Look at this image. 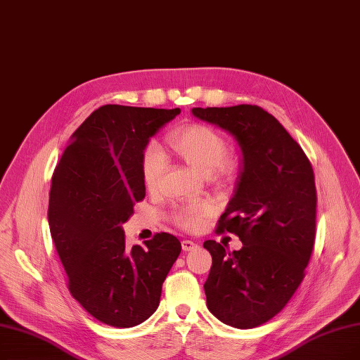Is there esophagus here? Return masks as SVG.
I'll list each match as a JSON object with an SVG mask.
<instances>
[{
  "label": "esophagus",
  "mask_w": 360,
  "mask_h": 360,
  "mask_svg": "<svg viewBox=\"0 0 360 360\" xmlns=\"http://www.w3.org/2000/svg\"><path fill=\"white\" fill-rule=\"evenodd\" d=\"M181 244H182V250H184V252H193L194 248L198 247L197 243H194V241H191V240H184Z\"/></svg>",
  "instance_id": "34e87169"
}]
</instances>
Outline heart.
I'll return each instance as SVG.
<instances>
[{"label": "heart", "mask_w": 360, "mask_h": 360, "mask_svg": "<svg viewBox=\"0 0 360 360\" xmlns=\"http://www.w3.org/2000/svg\"><path fill=\"white\" fill-rule=\"evenodd\" d=\"M169 144L179 158L201 176H209L214 182H228L236 176L238 159L226 154L225 139L212 128L201 123H191L169 135ZM166 155L155 146L150 144L141 158L143 184L148 191L159 186L166 169ZM209 202H197L176 207L170 219L185 231H197L212 214Z\"/></svg>", "instance_id": "b5f03b06"}]
</instances>
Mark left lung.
<instances>
[{"label":"left lung","instance_id":"8db88e82","mask_svg":"<svg viewBox=\"0 0 360 360\" xmlns=\"http://www.w3.org/2000/svg\"><path fill=\"white\" fill-rule=\"evenodd\" d=\"M193 115L225 129L243 153L236 194L216 232L243 243L229 252L205 241L212 268L207 307L226 325L259 326L285 307L304 278L316 233V186L307 155L272 115L259 105L194 107Z\"/></svg>","mask_w":360,"mask_h":360}]
</instances>
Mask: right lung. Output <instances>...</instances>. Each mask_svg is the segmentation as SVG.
<instances>
[{
  "instance_id": "obj_1",
  "label": "right lung",
  "mask_w": 360,
  "mask_h": 360,
  "mask_svg": "<svg viewBox=\"0 0 360 360\" xmlns=\"http://www.w3.org/2000/svg\"><path fill=\"white\" fill-rule=\"evenodd\" d=\"M179 108L105 104L77 128L51 179L49 224L76 302L97 321L131 328L159 306L181 243L160 232L129 248L122 225L144 200L148 139Z\"/></svg>"
}]
</instances>
